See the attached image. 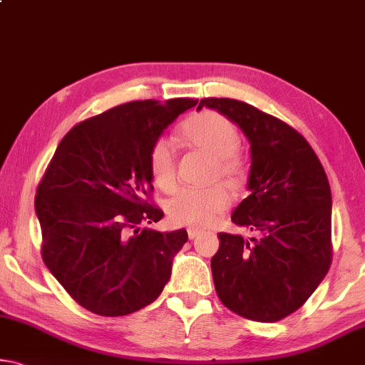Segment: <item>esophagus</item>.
Segmentation results:
<instances>
[{
	"label": "esophagus",
	"mask_w": 365,
	"mask_h": 365,
	"mask_svg": "<svg viewBox=\"0 0 365 365\" xmlns=\"http://www.w3.org/2000/svg\"><path fill=\"white\" fill-rule=\"evenodd\" d=\"M200 233H202V230H199V228H189V230H187V237H189L190 240L197 238Z\"/></svg>",
	"instance_id": "1"
}]
</instances>
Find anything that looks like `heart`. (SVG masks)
I'll return each mask as SVG.
<instances>
[{"instance_id": "obj_1", "label": "heart", "mask_w": 365, "mask_h": 365, "mask_svg": "<svg viewBox=\"0 0 365 365\" xmlns=\"http://www.w3.org/2000/svg\"><path fill=\"white\" fill-rule=\"evenodd\" d=\"M181 135L189 145L214 158L212 181H222L238 189L245 182L248 168L238 153L240 133L232 120L217 110H202L184 122ZM148 171L153 182L165 192L176 187V156L173 143L158 137L148 151ZM232 204V194L223 184L209 187H184L168 202L166 209L176 225L202 228L217 222Z\"/></svg>"}]
</instances>
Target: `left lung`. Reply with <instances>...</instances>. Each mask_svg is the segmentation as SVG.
<instances>
[{"label":"left lung","instance_id":"obj_1","mask_svg":"<svg viewBox=\"0 0 365 365\" xmlns=\"http://www.w3.org/2000/svg\"><path fill=\"white\" fill-rule=\"evenodd\" d=\"M238 124L251 143L250 195L232 222L259 238L218 233L212 257L218 299L228 310L276 323L305 304L333 259L331 189L322 161L305 137L277 117L243 101L204 98Z\"/></svg>","mask_w":365,"mask_h":365}]
</instances>
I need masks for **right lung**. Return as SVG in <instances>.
Here are the masks:
<instances>
[{
	"label": "right lung",
	"instance_id": "right-lung-1",
	"mask_svg": "<svg viewBox=\"0 0 365 365\" xmlns=\"http://www.w3.org/2000/svg\"><path fill=\"white\" fill-rule=\"evenodd\" d=\"M197 99L130 101L78 122L61 138L37 184L42 259L76 304L101 317H124L161 294L186 230L160 222L151 204V143Z\"/></svg>",
	"mask_w": 365,
	"mask_h": 365
}]
</instances>
